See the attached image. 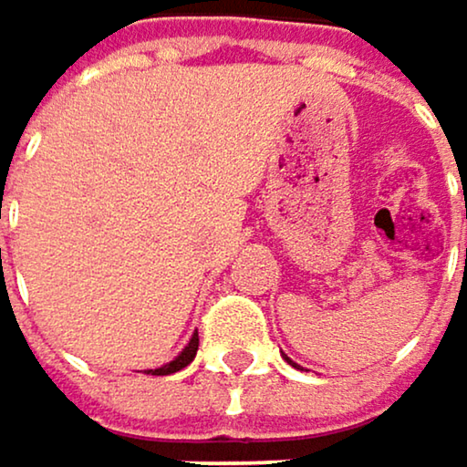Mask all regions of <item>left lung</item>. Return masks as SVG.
Masks as SVG:
<instances>
[{
	"instance_id": "1",
	"label": "left lung",
	"mask_w": 467,
	"mask_h": 467,
	"mask_svg": "<svg viewBox=\"0 0 467 467\" xmlns=\"http://www.w3.org/2000/svg\"><path fill=\"white\" fill-rule=\"evenodd\" d=\"M285 358H287V356H285ZM287 361H290V358H287ZM290 364H293V361H290Z\"/></svg>"
}]
</instances>
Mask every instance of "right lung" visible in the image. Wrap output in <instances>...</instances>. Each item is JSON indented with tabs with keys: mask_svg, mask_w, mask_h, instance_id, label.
Masks as SVG:
<instances>
[{
	"mask_svg": "<svg viewBox=\"0 0 467 467\" xmlns=\"http://www.w3.org/2000/svg\"><path fill=\"white\" fill-rule=\"evenodd\" d=\"M196 350H199V334L191 337V342L182 348V353H180L174 361H169V364H163V367H158V369H147V375H150V372H152V375H171V372H180V369H185V367L193 361Z\"/></svg>",
	"mask_w": 467,
	"mask_h": 467,
	"instance_id": "right-lung-1",
	"label": "right lung"
}]
</instances>
